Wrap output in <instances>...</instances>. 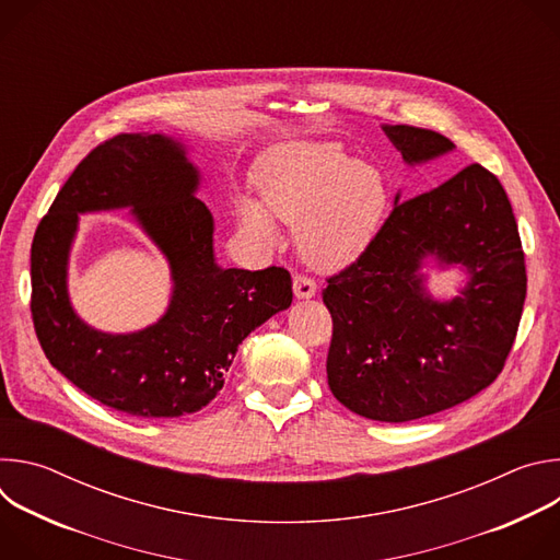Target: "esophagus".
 <instances>
[{
	"label": "esophagus",
	"mask_w": 560,
	"mask_h": 560,
	"mask_svg": "<svg viewBox=\"0 0 560 560\" xmlns=\"http://www.w3.org/2000/svg\"><path fill=\"white\" fill-rule=\"evenodd\" d=\"M292 285H294V296H296V299H312V296L316 294V283H314V279H310V277H305V275H296L294 281H292Z\"/></svg>",
	"instance_id": "obj_1"
}]
</instances>
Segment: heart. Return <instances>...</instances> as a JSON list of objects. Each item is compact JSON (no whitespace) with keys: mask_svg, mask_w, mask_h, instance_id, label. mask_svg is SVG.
Returning <instances> with one entry per match:
<instances>
[{"mask_svg":"<svg viewBox=\"0 0 560 560\" xmlns=\"http://www.w3.org/2000/svg\"><path fill=\"white\" fill-rule=\"evenodd\" d=\"M261 201H238V225L257 242L279 238L275 219L299 225L296 246L307 264L337 270L372 242L385 210V186L374 168L337 145L290 143L259 175Z\"/></svg>","mask_w":560,"mask_h":560,"instance_id":"heart-1","label":"heart"}]
</instances>
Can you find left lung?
<instances>
[{"instance_id":"obj_1","label":"left lung","mask_w":560,"mask_h":560,"mask_svg":"<svg viewBox=\"0 0 560 560\" xmlns=\"http://www.w3.org/2000/svg\"><path fill=\"white\" fill-rule=\"evenodd\" d=\"M417 166L454 143L425 128L383 126ZM354 264L328 279V385L372 421L406 423L454 408L503 370L523 314L527 275L518 225L501 182L481 164L398 201ZM463 265L458 298L436 302L422 261Z\"/></svg>"}]
</instances>
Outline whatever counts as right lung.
Returning <instances> with one entry per match:
<instances>
[{"instance_id": "obj_1", "label": "right lung", "mask_w": 560, "mask_h": 560, "mask_svg": "<svg viewBox=\"0 0 560 560\" xmlns=\"http://www.w3.org/2000/svg\"><path fill=\"white\" fill-rule=\"evenodd\" d=\"M199 171L168 135L124 132L74 168L37 225L31 312L46 359L95 401L141 419L199 412L223 387L238 343L292 303L285 268H221ZM130 207L172 264L174 296L156 325L100 334L69 305L65 275L78 214Z\"/></svg>"}]
</instances>
